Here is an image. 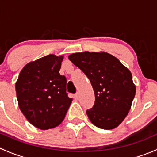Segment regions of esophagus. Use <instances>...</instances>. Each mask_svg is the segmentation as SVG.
<instances>
[{
    "mask_svg": "<svg viewBox=\"0 0 157 157\" xmlns=\"http://www.w3.org/2000/svg\"><path fill=\"white\" fill-rule=\"evenodd\" d=\"M74 98L75 99H78V98H79V93H75V94L74 95Z\"/></svg>",
    "mask_w": 157,
    "mask_h": 157,
    "instance_id": "34e87169",
    "label": "esophagus"
}]
</instances>
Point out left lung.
Listing matches in <instances>:
<instances>
[{
  "instance_id": "left-lung-1",
  "label": "left lung",
  "mask_w": 157,
  "mask_h": 157,
  "mask_svg": "<svg viewBox=\"0 0 157 157\" xmlns=\"http://www.w3.org/2000/svg\"><path fill=\"white\" fill-rule=\"evenodd\" d=\"M68 58L86 74L94 90V105L86 110L90 121L102 129L118 127L135 96L131 71L106 52L74 53Z\"/></svg>"
}]
</instances>
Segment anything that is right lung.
Returning <instances> with one entry per match:
<instances>
[{
  "label": "right lung",
  "instance_id": "right-lung-1",
  "mask_svg": "<svg viewBox=\"0 0 157 157\" xmlns=\"http://www.w3.org/2000/svg\"><path fill=\"white\" fill-rule=\"evenodd\" d=\"M63 56L48 55L28 63L16 83L19 107L35 127L48 130L59 125L71 105L67 79L59 74Z\"/></svg>",
  "mask_w": 157,
  "mask_h": 157
}]
</instances>
